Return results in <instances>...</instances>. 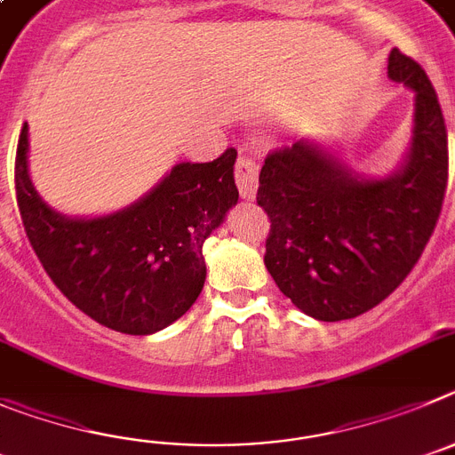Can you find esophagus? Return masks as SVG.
<instances>
[{"label":"esophagus","mask_w":455,"mask_h":455,"mask_svg":"<svg viewBox=\"0 0 455 455\" xmlns=\"http://www.w3.org/2000/svg\"><path fill=\"white\" fill-rule=\"evenodd\" d=\"M235 183L243 199H253L258 192V163L249 156L237 158Z\"/></svg>","instance_id":"obj_1"}]
</instances>
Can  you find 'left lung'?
<instances>
[{"instance_id":"left-lung-1","label":"left lung","mask_w":455,"mask_h":455,"mask_svg":"<svg viewBox=\"0 0 455 455\" xmlns=\"http://www.w3.org/2000/svg\"><path fill=\"white\" fill-rule=\"evenodd\" d=\"M387 79L415 95L412 133L383 177L354 170L317 138L269 154L258 206L272 220L265 267L308 317L339 322L380 304L411 274L447 190V126L427 72L399 49Z\"/></svg>"}]
</instances>
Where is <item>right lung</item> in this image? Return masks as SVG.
<instances>
[{
	"mask_svg": "<svg viewBox=\"0 0 455 455\" xmlns=\"http://www.w3.org/2000/svg\"><path fill=\"white\" fill-rule=\"evenodd\" d=\"M237 151L212 163H177L129 206L63 215L28 174V124L15 156V190L28 243L44 272L79 310L129 335L174 324L206 281L204 243L237 204Z\"/></svg>",
	"mask_w": 455,
	"mask_h": 455,
	"instance_id": "obj_1",
	"label": "right lung"
}]
</instances>
